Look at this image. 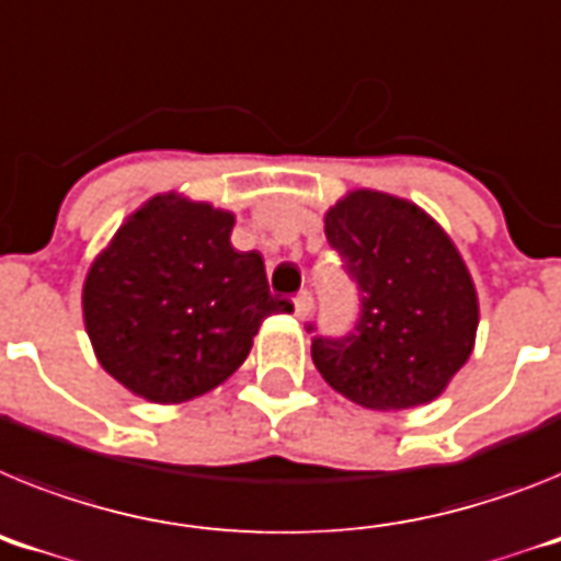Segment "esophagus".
Wrapping results in <instances>:
<instances>
[{"label": "esophagus", "instance_id": "esophagus-1", "mask_svg": "<svg viewBox=\"0 0 561 561\" xmlns=\"http://www.w3.org/2000/svg\"><path fill=\"white\" fill-rule=\"evenodd\" d=\"M309 312H312V295H309V291H300V295H295V314H298V318H306Z\"/></svg>", "mask_w": 561, "mask_h": 561}]
</instances>
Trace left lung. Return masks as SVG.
I'll return each instance as SVG.
<instances>
[{
  "label": "left lung",
  "instance_id": "left-lung-1",
  "mask_svg": "<svg viewBox=\"0 0 561 561\" xmlns=\"http://www.w3.org/2000/svg\"><path fill=\"white\" fill-rule=\"evenodd\" d=\"M323 227L363 309L348 337H314V368L363 409L428 405L468 363L480 327L457 243L414 201L366 186L329 207Z\"/></svg>",
  "mask_w": 561,
  "mask_h": 561
}]
</instances>
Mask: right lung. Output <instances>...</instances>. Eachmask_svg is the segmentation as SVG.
<instances>
[{
  "label": "right lung",
  "mask_w": 561,
  "mask_h": 561,
  "mask_svg": "<svg viewBox=\"0 0 561 561\" xmlns=\"http://www.w3.org/2000/svg\"><path fill=\"white\" fill-rule=\"evenodd\" d=\"M234 215L158 193L124 218L90 263L81 318L95 360L130 394L179 405L218 389L247 360L270 314L263 257L232 247Z\"/></svg>",
  "instance_id": "1"
}]
</instances>
